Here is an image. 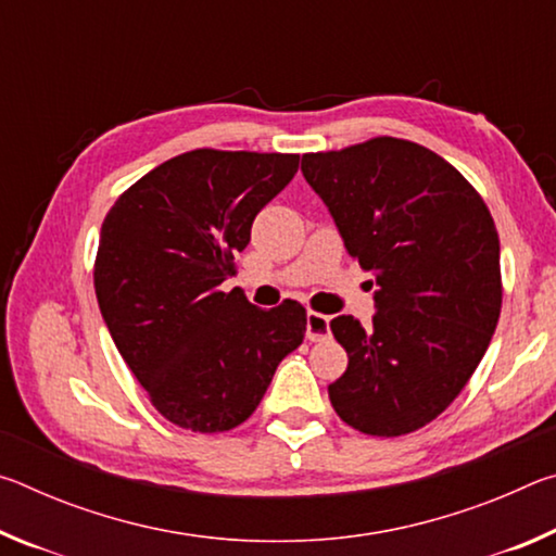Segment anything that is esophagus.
Instances as JSON below:
<instances>
[{
	"instance_id": "esophagus-1",
	"label": "esophagus",
	"mask_w": 556,
	"mask_h": 556,
	"mask_svg": "<svg viewBox=\"0 0 556 556\" xmlns=\"http://www.w3.org/2000/svg\"><path fill=\"white\" fill-rule=\"evenodd\" d=\"M331 336V318L324 316V314H316V312H308L306 314V338L308 341H326V338Z\"/></svg>"
}]
</instances>
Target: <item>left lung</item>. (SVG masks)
Masks as SVG:
<instances>
[{"mask_svg":"<svg viewBox=\"0 0 556 556\" xmlns=\"http://www.w3.org/2000/svg\"><path fill=\"white\" fill-rule=\"evenodd\" d=\"M301 174L348 255L375 271L372 326L331 321L348 368L328 397L363 434L417 431L456 400L495 333L503 289L491 211L439 154L394 137L304 154Z\"/></svg>","mask_w":556,"mask_h":556,"instance_id":"obj_1","label":"left lung"}]
</instances>
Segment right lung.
I'll return each mask as SVG.
<instances>
[{"label": "right lung", "instance_id": "add662e5", "mask_svg": "<svg viewBox=\"0 0 556 556\" xmlns=\"http://www.w3.org/2000/svg\"><path fill=\"white\" fill-rule=\"evenodd\" d=\"M299 168V154L174 156L127 188L100 230L96 294L129 370L174 425L215 434L242 425L277 365L306 333V308H257L225 294L255 215Z\"/></svg>", "mask_w": 556, "mask_h": 556}]
</instances>
